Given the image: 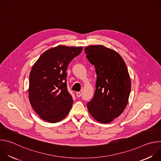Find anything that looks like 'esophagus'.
Returning <instances> with one entry per match:
<instances>
[{
  "label": "esophagus",
  "mask_w": 161,
  "mask_h": 161,
  "mask_svg": "<svg viewBox=\"0 0 161 161\" xmlns=\"http://www.w3.org/2000/svg\"><path fill=\"white\" fill-rule=\"evenodd\" d=\"M76 96L78 97H80L81 96V92H77L76 93Z\"/></svg>",
  "instance_id": "1"
}]
</instances>
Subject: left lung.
<instances>
[{
    "mask_svg": "<svg viewBox=\"0 0 161 161\" xmlns=\"http://www.w3.org/2000/svg\"><path fill=\"white\" fill-rule=\"evenodd\" d=\"M85 52L97 76L94 96L87 103L88 111L99 122L109 123L128 103L131 83L127 66L117 52L103 45L89 46Z\"/></svg>",
    "mask_w": 161,
    "mask_h": 161,
    "instance_id": "obj_1",
    "label": "left lung"
}]
</instances>
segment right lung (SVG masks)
I'll list each match as a JSON object with an SVG mask.
<instances>
[{"label":"right lung","instance_id":"1","mask_svg":"<svg viewBox=\"0 0 161 161\" xmlns=\"http://www.w3.org/2000/svg\"><path fill=\"white\" fill-rule=\"evenodd\" d=\"M82 47L60 45L44 52L33 65L29 76L31 104L42 120L56 123L72 107L73 97L67 88V69Z\"/></svg>","mask_w":161,"mask_h":161}]
</instances>
